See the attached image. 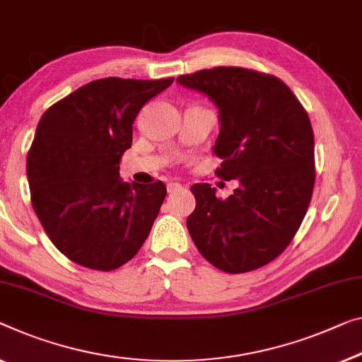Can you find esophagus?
Masks as SVG:
<instances>
[{"label": "esophagus", "instance_id": "1", "mask_svg": "<svg viewBox=\"0 0 362 362\" xmlns=\"http://www.w3.org/2000/svg\"><path fill=\"white\" fill-rule=\"evenodd\" d=\"M179 190H182V185H180L179 182L167 183V192H169V193H177Z\"/></svg>", "mask_w": 362, "mask_h": 362}]
</instances>
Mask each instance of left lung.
I'll return each instance as SVG.
<instances>
[{
	"instance_id": "obj_1",
	"label": "left lung",
	"mask_w": 362,
	"mask_h": 362,
	"mask_svg": "<svg viewBox=\"0 0 362 362\" xmlns=\"http://www.w3.org/2000/svg\"><path fill=\"white\" fill-rule=\"evenodd\" d=\"M219 109L216 175L237 180L229 198L195 183L187 228L199 253L226 273H247L281 255L298 233L315 183L314 129L298 97L273 74L239 66L177 78Z\"/></svg>"
}]
</instances>
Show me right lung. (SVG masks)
I'll return each instance as SVG.
<instances>
[{
    "mask_svg": "<svg viewBox=\"0 0 362 362\" xmlns=\"http://www.w3.org/2000/svg\"><path fill=\"white\" fill-rule=\"evenodd\" d=\"M172 83L95 79L42 115L27 153L30 202L48 239L78 265L112 272L148 239L165 185L123 182L118 164L139 110Z\"/></svg>",
    "mask_w": 362,
    "mask_h": 362,
    "instance_id": "1",
    "label": "right lung"
}]
</instances>
